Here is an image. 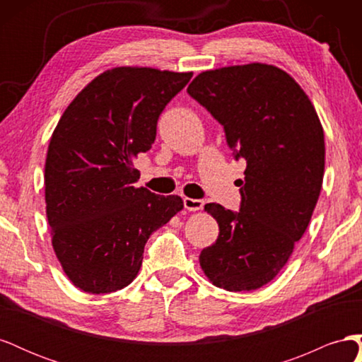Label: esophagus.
<instances>
[{"label": "esophagus", "mask_w": 362, "mask_h": 362, "mask_svg": "<svg viewBox=\"0 0 362 362\" xmlns=\"http://www.w3.org/2000/svg\"><path fill=\"white\" fill-rule=\"evenodd\" d=\"M184 208H185V210H189V211H199L204 208V201L184 198Z\"/></svg>", "instance_id": "esophagus-1"}]
</instances>
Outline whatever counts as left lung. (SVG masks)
<instances>
[{
	"label": "left lung",
	"instance_id": "8db88e82",
	"mask_svg": "<svg viewBox=\"0 0 362 362\" xmlns=\"http://www.w3.org/2000/svg\"><path fill=\"white\" fill-rule=\"evenodd\" d=\"M187 92L246 160L240 210L205 205L218 237L201 252V267L216 287L257 290L286 266L311 221L325 172L320 119L302 87L272 64L205 71Z\"/></svg>",
	"mask_w": 362,
	"mask_h": 362
}]
</instances>
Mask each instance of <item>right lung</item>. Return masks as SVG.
Listing matches in <instances>:
<instances>
[{
  "label": "right lung",
  "instance_id": "add662e5",
  "mask_svg": "<svg viewBox=\"0 0 362 362\" xmlns=\"http://www.w3.org/2000/svg\"><path fill=\"white\" fill-rule=\"evenodd\" d=\"M193 72L120 66L75 96L49 140L45 202L63 272L86 293L133 282L149 235L182 210L177 194L136 189L134 158L151 149L164 107Z\"/></svg>",
  "mask_w": 362,
  "mask_h": 362
}]
</instances>
